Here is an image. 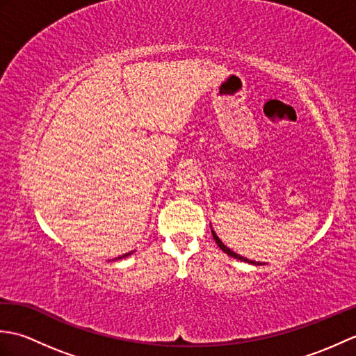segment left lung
I'll list each match as a JSON object with an SVG mask.
<instances>
[{
  "label": "left lung",
  "mask_w": 356,
  "mask_h": 356,
  "mask_svg": "<svg viewBox=\"0 0 356 356\" xmlns=\"http://www.w3.org/2000/svg\"><path fill=\"white\" fill-rule=\"evenodd\" d=\"M211 232H213V237H214V240H216V243L218 245V248L222 249L223 252H226L228 255H231V257H234V259H237V260H240V261H245V263H251V264H254V266H261V264H266V263H261V261H255V260H249V259H246V257H241V255H238V254H236L234 251H231V249L226 246L223 241L218 238V236L217 234L214 232V229H213V226H211Z\"/></svg>",
  "instance_id": "obj_1"
}]
</instances>
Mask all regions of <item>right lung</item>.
<instances>
[{
  "label": "right lung",
  "mask_w": 356,
  "mask_h": 356,
  "mask_svg": "<svg viewBox=\"0 0 356 356\" xmlns=\"http://www.w3.org/2000/svg\"><path fill=\"white\" fill-rule=\"evenodd\" d=\"M134 251H131V252H127V254H124V255H120V257H118V259H115V260H120V259H125V257H128V255H131Z\"/></svg>",
  "instance_id": "obj_1"
}]
</instances>
